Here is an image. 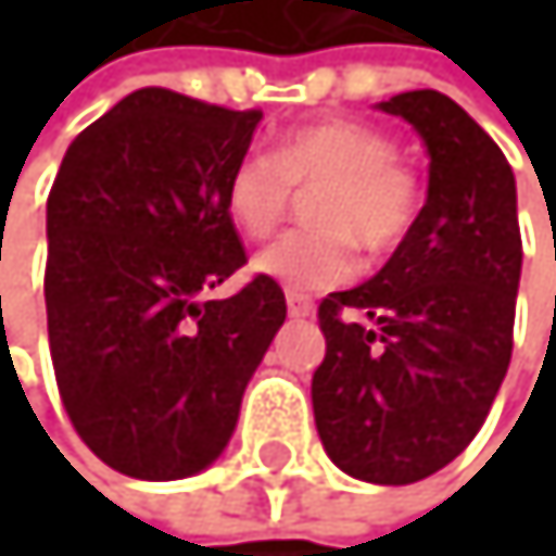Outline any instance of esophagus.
I'll return each instance as SVG.
<instances>
[{
	"label": "esophagus",
	"instance_id": "34e87169",
	"mask_svg": "<svg viewBox=\"0 0 556 556\" xmlns=\"http://www.w3.org/2000/svg\"><path fill=\"white\" fill-rule=\"evenodd\" d=\"M287 309L293 319H306V316H313V300L303 293H287Z\"/></svg>",
	"mask_w": 556,
	"mask_h": 556
}]
</instances>
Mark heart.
I'll return each mask as SVG.
<instances>
[{"mask_svg": "<svg viewBox=\"0 0 556 556\" xmlns=\"http://www.w3.org/2000/svg\"><path fill=\"white\" fill-rule=\"evenodd\" d=\"M316 193L309 223L253 256V273L290 293L333 290L356 269V247L393 253L420 210L417 176L387 132L330 119L283 136L280 153H243L226 176V210L247 237H269L296 200Z\"/></svg>", "mask_w": 556, "mask_h": 556, "instance_id": "1", "label": "heart"}]
</instances>
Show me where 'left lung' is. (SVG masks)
Returning <instances> with one entry per match:
<instances>
[{"label":"left lung","mask_w":556,"mask_h":556,"mask_svg":"<svg viewBox=\"0 0 556 556\" xmlns=\"http://www.w3.org/2000/svg\"><path fill=\"white\" fill-rule=\"evenodd\" d=\"M377 110L420 132L427 203L377 276L319 303L313 417L343 473L403 486L483 427L510 367L523 247L514 169L451 96L414 89Z\"/></svg>","instance_id":"left-lung-1"}]
</instances>
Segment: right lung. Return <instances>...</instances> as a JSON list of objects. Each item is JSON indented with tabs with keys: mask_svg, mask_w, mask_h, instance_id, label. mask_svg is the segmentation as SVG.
<instances>
[{
	"mask_svg": "<svg viewBox=\"0 0 556 556\" xmlns=\"http://www.w3.org/2000/svg\"><path fill=\"white\" fill-rule=\"evenodd\" d=\"M260 110L136 89L86 126L46 203V319L76 433L113 470L182 480L237 430L240 403L287 319L280 283L210 293L247 263L226 176Z\"/></svg>",
	"mask_w": 556,
	"mask_h": 556,
	"instance_id": "right-lung-1",
	"label": "right lung"
}]
</instances>
